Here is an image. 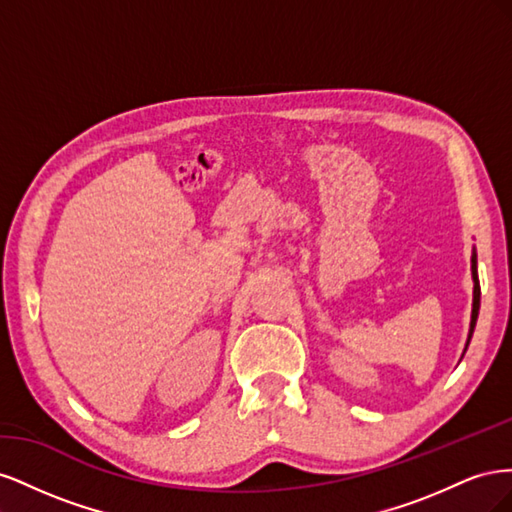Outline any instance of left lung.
Returning a JSON list of instances; mask_svg holds the SVG:
<instances>
[{
    "instance_id": "1",
    "label": "left lung",
    "mask_w": 512,
    "mask_h": 512,
    "mask_svg": "<svg viewBox=\"0 0 512 512\" xmlns=\"http://www.w3.org/2000/svg\"><path fill=\"white\" fill-rule=\"evenodd\" d=\"M472 280H474V299H472V320H470V333H468V344L472 339L474 327H476V318H478V307H480V284H478V273H476V252H472ZM466 344V350H468Z\"/></svg>"
}]
</instances>
